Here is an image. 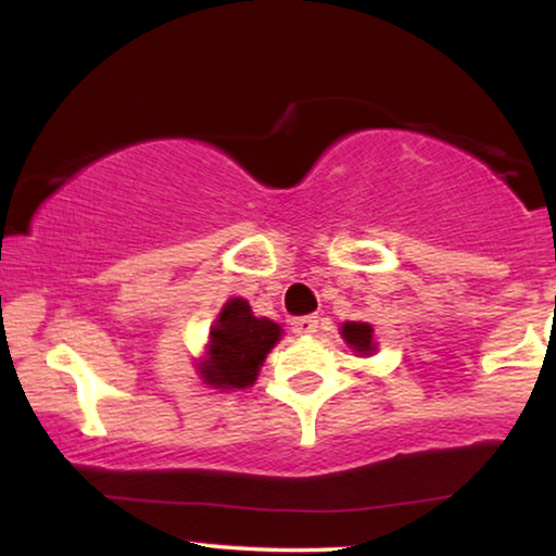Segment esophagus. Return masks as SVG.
<instances>
[{"instance_id": "34e87169", "label": "esophagus", "mask_w": 556, "mask_h": 556, "mask_svg": "<svg viewBox=\"0 0 556 556\" xmlns=\"http://www.w3.org/2000/svg\"><path fill=\"white\" fill-rule=\"evenodd\" d=\"M295 337H314L318 331V316H299L291 321Z\"/></svg>"}]
</instances>
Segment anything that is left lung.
I'll return each mask as SVG.
<instances>
[{
  "label": "left lung",
  "mask_w": 556,
  "mask_h": 556,
  "mask_svg": "<svg viewBox=\"0 0 556 556\" xmlns=\"http://www.w3.org/2000/svg\"><path fill=\"white\" fill-rule=\"evenodd\" d=\"M341 339L346 341L349 349L356 356H371L377 352V341H375V329L367 321H346L341 324Z\"/></svg>",
  "instance_id": "left-lung-1"
}]
</instances>
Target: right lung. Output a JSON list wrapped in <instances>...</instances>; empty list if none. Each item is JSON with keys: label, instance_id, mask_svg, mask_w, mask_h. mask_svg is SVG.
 I'll list each match as a JSON object with an SVG mask.
<instances>
[{"label": "right lung", "instance_id": "1", "mask_svg": "<svg viewBox=\"0 0 556 556\" xmlns=\"http://www.w3.org/2000/svg\"><path fill=\"white\" fill-rule=\"evenodd\" d=\"M280 337L283 326L255 316L245 299H230L212 324L204 356L197 362V375L215 390H248Z\"/></svg>", "mask_w": 556, "mask_h": 556}]
</instances>
